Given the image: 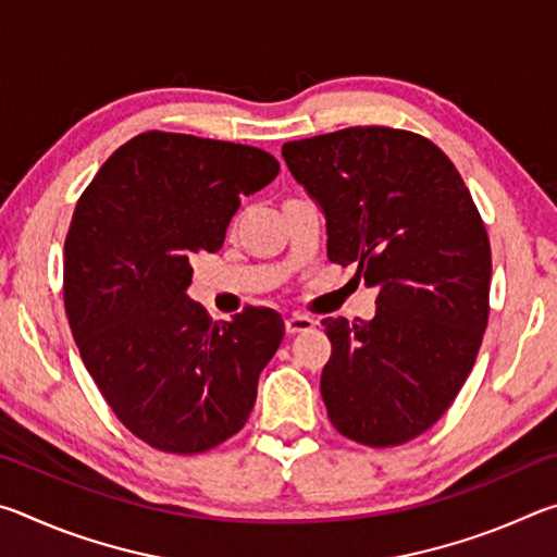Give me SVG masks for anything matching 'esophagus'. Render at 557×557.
Instances as JSON below:
<instances>
[{"label":"esophagus","instance_id":"esophagus-1","mask_svg":"<svg viewBox=\"0 0 557 557\" xmlns=\"http://www.w3.org/2000/svg\"><path fill=\"white\" fill-rule=\"evenodd\" d=\"M285 329H287V334L309 332V329H314V319L305 317V314H292L285 319Z\"/></svg>","mask_w":557,"mask_h":557}]
</instances>
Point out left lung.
<instances>
[{"label": "left lung", "instance_id": "1", "mask_svg": "<svg viewBox=\"0 0 557 557\" xmlns=\"http://www.w3.org/2000/svg\"><path fill=\"white\" fill-rule=\"evenodd\" d=\"M282 157L322 206L329 260L379 287L371 322L322 319L329 420L361 445H403L447 412L482 346V215L449 157L408 129L346 127L282 145Z\"/></svg>", "mask_w": 557, "mask_h": 557}]
</instances>
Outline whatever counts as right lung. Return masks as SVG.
Listing matches in <instances>:
<instances>
[{"instance_id": "add662e5", "label": "right lung", "mask_w": 557, "mask_h": 557, "mask_svg": "<svg viewBox=\"0 0 557 557\" xmlns=\"http://www.w3.org/2000/svg\"><path fill=\"white\" fill-rule=\"evenodd\" d=\"M277 172L258 147L152 129L115 149L75 206L65 314L102 398L149 447L199 455L250 418L285 322L268 307L213 322L186 289L194 258L221 250L243 196Z\"/></svg>"}]
</instances>
